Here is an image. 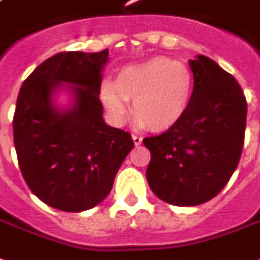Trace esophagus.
Returning a JSON list of instances; mask_svg holds the SVG:
<instances>
[{
	"instance_id": "1",
	"label": "esophagus",
	"mask_w": 260,
	"mask_h": 260,
	"mask_svg": "<svg viewBox=\"0 0 260 260\" xmlns=\"http://www.w3.org/2000/svg\"><path fill=\"white\" fill-rule=\"evenodd\" d=\"M133 141H134V145H140V144L143 143V137H140L137 134H133L132 136Z\"/></svg>"
}]
</instances>
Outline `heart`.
<instances>
[{
	"label": "heart",
	"mask_w": 260,
	"mask_h": 260,
	"mask_svg": "<svg viewBox=\"0 0 260 260\" xmlns=\"http://www.w3.org/2000/svg\"><path fill=\"white\" fill-rule=\"evenodd\" d=\"M194 90V73L188 66L156 56L123 68L116 81H104L102 101L111 116L122 122L128 112V100H133L138 124L165 132L184 117Z\"/></svg>",
	"instance_id": "heart-1"
}]
</instances>
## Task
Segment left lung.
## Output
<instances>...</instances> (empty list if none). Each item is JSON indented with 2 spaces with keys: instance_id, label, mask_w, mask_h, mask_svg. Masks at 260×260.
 I'll return each instance as SVG.
<instances>
[{
  "instance_id": "1",
  "label": "left lung",
  "mask_w": 260,
  "mask_h": 260,
  "mask_svg": "<svg viewBox=\"0 0 260 260\" xmlns=\"http://www.w3.org/2000/svg\"><path fill=\"white\" fill-rule=\"evenodd\" d=\"M192 101L176 126L143 140L151 152L147 180L153 194L176 206H195L219 194L238 166L247 100L234 76L215 60H190Z\"/></svg>"
}]
</instances>
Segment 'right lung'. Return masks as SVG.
<instances>
[{
    "mask_svg": "<svg viewBox=\"0 0 260 260\" xmlns=\"http://www.w3.org/2000/svg\"><path fill=\"white\" fill-rule=\"evenodd\" d=\"M109 51L59 52L23 81L13 115V143L26 184L47 205L65 212L91 209L107 198L132 136L108 126L100 101L101 70ZM73 84L75 107L60 114L52 94Z\"/></svg>",
    "mask_w": 260,
    "mask_h": 260,
    "instance_id": "add662e5",
    "label": "right lung"
}]
</instances>
